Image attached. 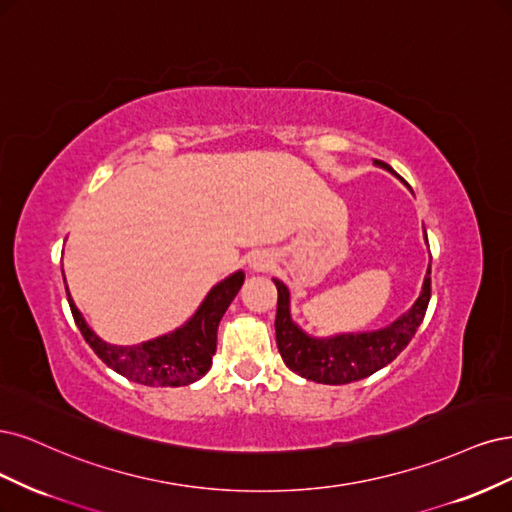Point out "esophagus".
Wrapping results in <instances>:
<instances>
[{
    "label": "esophagus",
    "mask_w": 512,
    "mask_h": 512,
    "mask_svg": "<svg viewBox=\"0 0 512 512\" xmlns=\"http://www.w3.org/2000/svg\"><path fill=\"white\" fill-rule=\"evenodd\" d=\"M270 266H272V257L266 255V253H257V255L251 259V268H253L255 272H266Z\"/></svg>",
    "instance_id": "esophagus-1"
}]
</instances>
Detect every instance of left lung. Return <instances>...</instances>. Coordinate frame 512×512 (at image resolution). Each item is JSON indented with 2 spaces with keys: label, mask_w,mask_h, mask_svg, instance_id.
Returning a JSON list of instances; mask_svg holds the SVG:
<instances>
[{
  "label": "left lung",
  "mask_w": 512,
  "mask_h": 512,
  "mask_svg": "<svg viewBox=\"0 0 512 512\" xmlns=\"http://www.w3.org/2000/svg\"><path fill=\"white\" fill-rule=\"evenodd\" d=\"M378 166L393 172L387 163ZM395 174V172H393ZM432 266L427 268L417 302L391 325L364 334H340L332 338H312L293 323L289 310V289L274 278L278 289L276 304V346L289 370L312 383L346 385L361 381L398 357L421 325L432 295Z\"/></svg>",
  "instance_id": "1"
}]
</instances>
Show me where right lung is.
<instances>
[{"label":"right lung","mask_w":512,"mask_h":512,"mask_svg":"<svg viewBox=\"0 0 512 512\" xmlns=\"http://www.w3.org/2000/svg\"><path fill=\"white\" fill-rule=\"evenodd\" d=\"M244 283V272H234L214 285L202 306L195 315L183 325L174 329L172 334L159 336L155 340L140 342L134 346L108 344L87 325L78 312L72 295L68 293V302L72 317L80 329L82 338L100 357L108 368L119 372L129 381L146 387H183L200 381L210 370L212 355L217 351V329L225 315L227 306L238 295Z\"/></svg>","instance_id":"obj_1"}]
</instances>
